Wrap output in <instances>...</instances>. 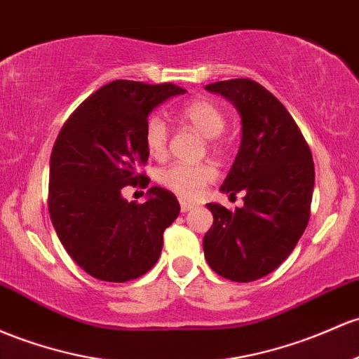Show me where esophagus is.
<instances>
[{"label":"esophagus","mask_w":359,"mask_h":359,"mask_svg":"<svg viewBox=\"0 0 359 359\" xmlns=\"http://www.w3.org/2000/svg\"><path fill=\"white\" fill-rule=\"evenodd\" d=\"M196 204L191 203V201H186V199H180V211L182 212H189L191 210H194Z\"/></svg>","instance_id":"esophagus-1"}]
</instances>
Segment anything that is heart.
<instances>
[{
  "label": "heart",
  "instance_id": "obj_1",
  "mask_svg": "<svg viewBox=\"0 0 359 359\" xmlns=\"http://www.w3.org/2000/svg\"><path fill=\"white\" fill-rule=\"evenodd\" d=\"M180 121L211 140V148H216L215 137L224 131L226 117L223 110L206 98H196L187 102L177 112ZM168 128L160 116H151L144 126V144L151 158H161L167 151ZM158 182L180 198H198L204 187L212 182L216 168L211 163H172L158 172Z\"/></svg>",
  "mask_w": 359,
  "mask_h": 359
}]
</instances>
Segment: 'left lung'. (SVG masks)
<instances>
[{
	"label": "left lung",
	"mask_w": 359,
	"mask_h": 359,
	"mask_svg": "<svg viewBox=\"0 0 359 359\" xmlns=\"http://www.w3.org/2000/svg\"><path fill=\"white\" fill-rule=\"evenodd\" d=\"M204 88L240 114L238 153L219 191L245 194L235 211L206 204L212 226L203 240L204 257L230 281H255L285 262L305 231L315 186L312 153L285 105L257 81L237 78Z\"/></svg>",
	"instance_id": "8db88e82"
}]
</instances>
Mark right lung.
I'll list each match as a JSON object with an SVG mask.
<instances>
[{"mask_svg":"<svg viewBox=\"0 0 359 359\" xmlns=\"http://www.w3.org/2000/svg\"><path fill=\"white\" fill-rule=\"evenodd\" d=\"M184 93L172 83L110 81L59 131L49 163V215L71 259L100 281L148 273L161 254L165 228L179 216V201L167 189L151 187L143 204L128 203L121 191L144 186L137 167L149 155V112Z\"/></svg>","mask_w":359,"mask_h":359,"instance_id":"obj_1","label":"right lung"}]
</instances>
